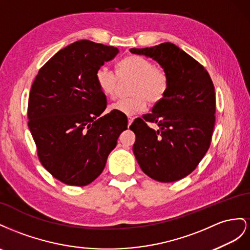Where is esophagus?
I'll return each mask as SVG.
<instances>
[{
    "mask_svg": "<svg viewBox=\"0 0 250 250\" xmlns=\"http://www.w3.org/2000/svg\"><path fill=\"white\" fill-rule=\"evenodd\" d=\"M133 120H134V118H133V117H127V126H130V125H132Z\"/></svg>",
    "mask_w": 250,
    "mask_h": 250,
    "instance_id": "esophagus-1",
    "label": "esophagus"
}]
</instances>
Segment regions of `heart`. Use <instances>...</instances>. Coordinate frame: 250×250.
<instances>
[{"mask_svg":"<svg viewBox=\"0 0 250 250\" xmlns=\"http://www.w3.org/2000/svg\"><path fill=\"white\" fill-rule=\"evenodd\" d=\"M119 77H132L134 82L130 90L132 94L121 98L110 105L111 111L131 116L144 112L147 102L152 104L160 103L168 89V76L165 70L153 67L148 60L138 55H127L117 65ZM96 83L105 96L116 93L117 76L108 67L103 66L96 72Z\"/></svg>","mask_w":250,"mask_h":250,"instance_id":"1","label":"heart"}]
</instances>
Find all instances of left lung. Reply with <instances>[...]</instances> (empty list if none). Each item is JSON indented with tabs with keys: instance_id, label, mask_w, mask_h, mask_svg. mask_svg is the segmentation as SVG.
I'll list each match as a JSON object with an SVG mask.
<instances>
[{
	"instance_id": "8db88e82",
	"label": "left lung",
	"mask_w": 250,
	"mask_h": 250,
	"mask_svg": "<svg viewBox=\"0 0 250 250\" xmlns=\"http://www.w3.org/2000/svg\"><path fill=\"white\" fill-rule=\"evenodd\" d=\"M157 62L168 76L165 98L152 113L136 118L133 152L142 172L159 182H174L194 170L210 146L216 94L208 71L172 42L130 49ZM157 125L154 130L147 124Z\"/></svg>"
}]
</instances>
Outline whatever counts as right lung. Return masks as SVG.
Masks as SVG:
<instances>
[{"instance_id":"add662e5","label":"right lung","mask_w":250,"mask_h":250,"mask_svg":"<svg viewBox=\"0 0 250 250\" xmlns=\"http://www.w3.org/2000/svg\"><path fill=\"white\" fill-rule=\"evenodd\" d=\"M119 53L116 47L77 41L55 53L35 77L28 103V126L40 161L56 179L88 185L103 173L119 135L123 113L106 108L96 72Z\"/></svg>"}]
</instances>
